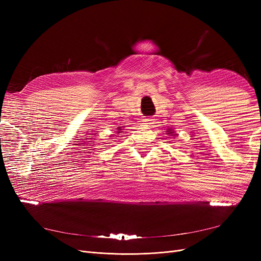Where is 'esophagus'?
I'll return each instance as SVG.
<instances>
[{
    "mask_svg": "<svg viewBox=\"0 0 261 261\" xmlns=\"http://www.w3.org/2000/svg\"><path fill=\"white\" fill-rule=\"evenodd\" d=\"M152 117H145L143 120V123L144 124H152Z\"/></svg>",
    "mask_w": 261,
    "mask_h": 261,
    "instance_id": "1",
    "label": "esophagus"
}]
</instances>
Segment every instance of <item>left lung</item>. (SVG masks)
Listing matches in <instances>:
<instances>
[{
  "mask_svg": "<svg viewBox=\"0 0 261 261\" xmlns=\"http://www.w3.org/2000/svg\"><path fill=\"white\" fill-rule=\"evenodd\" d=\"M169 134H172V133H169Z\"/></svg>",
  "mask_w": 261,
  "mask_h": 261,
  "instance_id": "8db88e82",
  "label": "left lung"
}]
</instances>
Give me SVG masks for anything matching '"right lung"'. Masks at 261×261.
<instances>
[{"instance_id": "obj_1", "label": "right lung", "mask_w": 261, "mask_h": 261, "mask_svg": "<svg viewBox=\"0 0 261 261\" xmlns=\"http://www.w3.org/2000/svg\"><path fill=\"white\" fill-rule=\"evenodd\" d=\"M117 129H118V130H122V129H121V127H120V128H117ZM118 133H120V132H118ZM121 133H122V132H121Z\"/></svg>"}]
</instances>
